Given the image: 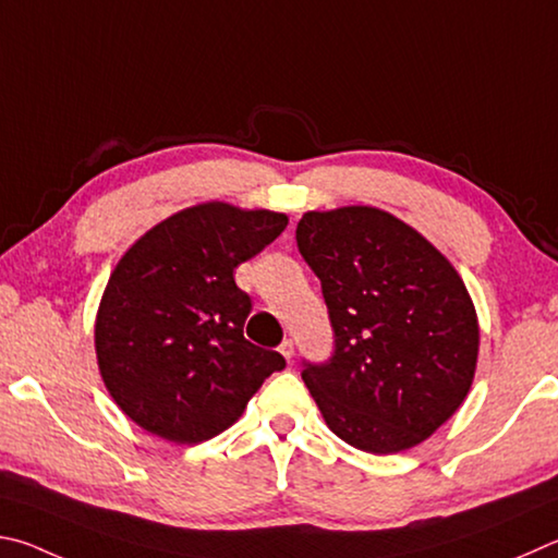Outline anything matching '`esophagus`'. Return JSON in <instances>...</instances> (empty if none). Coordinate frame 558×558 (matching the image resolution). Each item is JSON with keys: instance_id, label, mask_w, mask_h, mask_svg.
Returning a JSON list of instances; mask_svg holds the SVG:
<instances>
[{"instance_id": "1", "label": "esophagus", "mask_w": 558, "mask_h": 558, "mask_svg": "<svg viewBox=\"0 0 558 558\" xmlns=\"http://www.w3.org/2000/svg\"><path fill=\"white\" fill-rule=\"evenodd\" d=\"M279 353L287 357V363H291V360H294V340H291V338H287V340H284V343H281V345H279Z\"/></svg>"}]
</instances>
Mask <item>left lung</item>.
<instances>
[{
  "label": "left lung",
  "mask_w": 558,
  "mask_h": 558,
  "mask_svg": "<svg viewBox=\"0 0 558 558\" xmlns=\"http://www.w3.org/2000/svg\"><path fill=\"white\" fill-rule=\"evenodd\" d=\"M296 244L324 289L336 350L304 363L330 432L360 451H407L463 404L481 330L453 264L373 205L308 210Z\"/></svg>",
  "instance_id": "1"
}]
</instances>
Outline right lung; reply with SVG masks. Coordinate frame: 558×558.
I'll return each instance as SVG.
<instances>
[{
  "instance_id": "obj_1",
  "label": "right lung",
  "mask_w": 558,
  "mask_h": 558,
  "mask_svg": "<svg viewBox=\"0 0 558 558\" xmlns=\"http://www.w3.org/2000/svg\"><path fill=\"white\" fill-rule=\"evenodd\" d=\"M287 225L284 213L210 201L154 225L117 262L95 318L97 367L114 404L144 432L208 441L287 367L244 338L252 301L232 274Z\"/></svg>"
}]
</instances>
